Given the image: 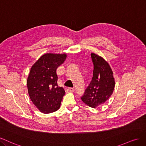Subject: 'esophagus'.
Instances as JSON below:
<instances>
[{"instance_id":"esophagus-1","label":"esophagus","mask_w":146,"mask_h":146,"mask_svg":"<svg viewBox=\"0 0 146 146\" xmlns=\"http://www.w3.org/2000/svg\"><path fill=\"white\" fill-rule=\"evenodd\" d=\"M67 90H68L69 92H73L74 91V89L73 88H72V87H68V88H67Z\"/></svg>"}]
</instances>
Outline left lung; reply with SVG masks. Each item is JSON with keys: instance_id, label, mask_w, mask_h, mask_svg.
<instances>
[{"instance_id": "left-lung-1", "label": "left lung", "mask_w": 146, "mask_h": 146, "mask_svg": "<svg viewBox=\"0 0 146 146\" xmlns=\"http://www.w3.org/2000/svg\"><path fill=\"white\" fill-rule=\"evenodd\" d=\"M93 64V78L82 101L92 108L102 105L111 95L115 87V79L112 70L106 61L95 53L91 54Z\"/></svg>"}]
</instances>
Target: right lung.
I'll return each instance as SVG.
<instances>
[{
    "mask_svg": "<svg viewBox=\"0 0 146 146\" xmlns=\"http://www.w3.org/2000/svg\"><path fill=\"white\" fill-rule=\"evenodd\" d=\"M66 54H45L33 65L27 84L31 101L43 113L57 111L65 95L58 85L56 69L66 59Z\"/></svg>",
    "mask_w": 146,
    "mask_h": 146,
    "instance_id": "1",
    "label": "right lung"
}]
</instances>
